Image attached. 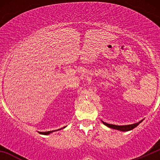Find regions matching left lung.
<instances>
[{
    "label": "left lung",
    "instance_id": "left-lung-1",
    "mask_svg": "<svg viewBox=\"0 0 160 160\" xmlns=\"http://www.w3.org/2000/svg\"><path fill=\"white\" fill-rule=\"evenodd\" d=\"M142 120H141L140 122H137V123H134V124H131V125H125V126H117V125H113V124H109L107 123V122H102V123L104 125H106L107 127L110 128H112V129H115V130H118V131H131V130L134 129L135 128H136L138 124L142 122Z\"/></svg>",
    "mask_w": 160,
    "mask_h": 160
}]
</instances>
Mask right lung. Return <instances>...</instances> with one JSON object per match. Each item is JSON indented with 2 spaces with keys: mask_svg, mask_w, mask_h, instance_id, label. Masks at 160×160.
Instances as JSON below:
<instances>
[{
  "mask_svg": "<svg viewBox=\"0 0 160 160\" xmlns=\"http://www.w3.org/2000/svg\"><path fill=\"white\" fill-rule=\"evenodd\" d=\"M60 130V129H59ZM58 131V130H57ZM53 131H46V132H41V134H42V135H49V134H50V133H52V132H53Z\"/></svg>",
  "mask_w": 160,
  "mask_h": 160,
  "instance_id": "add662e5",
  "label": "right lung"
}]
</instances>
